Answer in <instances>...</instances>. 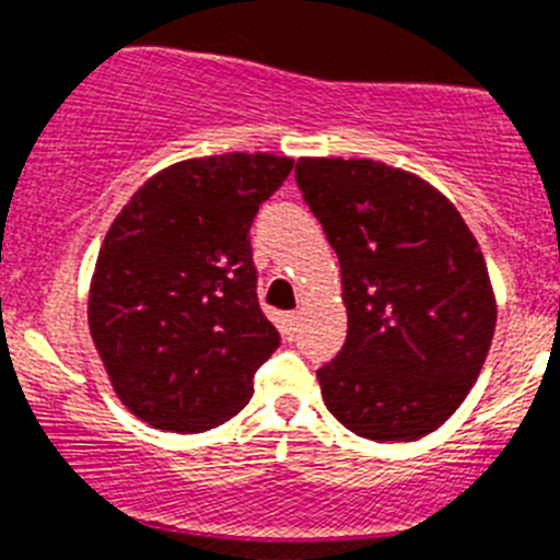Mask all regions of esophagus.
I'll list each match as a JSON object with an SVG mask.
<instances>
[{
    "mask_svg": "<svg viewBox=\"0 0 560 560\" xmlns=\"http://www.w3.org/2000/svg\"><path fill=\"white\" fill-rule=\"evenodd\" d=\"M299 324H301L299 312H287V315H284V335L287 337L295 335V331H299Z\"/></svg>",
    "mask_w": 560,
    "mask_h": 560,
    "instance_id": "esophagus-1",
    "label": "esophagus"
}]
</instances>
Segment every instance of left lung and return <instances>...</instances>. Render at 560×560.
I'll list each match as a JSON object with an SVG mask.
<instances>
[{"label":"left lung","mask_w":560,"mask_h":560,"mask_svg":"<svg viewBox=\"0 0 560 560\" xmlns=\"http://www.w3.org/2000/svg\"><path fill=\"white\" fill-rule=\"evenodd\" d=\"M340 259L349 335L317 371L331 416L368 441H418L463 405L497 329L486 259L432 184L371 159H299Z\"/></svg>","instance_id":"1"}]
</instances>
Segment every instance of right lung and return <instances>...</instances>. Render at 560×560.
Returning a JSON list of instances; mask_svg holds the SVG:
<instances>
[{"instance_id":"1","label":"right lung","mask_w":560,"mask_h":560,"mask_svg":"<svg viewBox=\"0 0 560 560\" xmlns=\"http://www.w3.org/2000/svg\"><path fill=\"white\" fill-rule=\"evenodd\" d=\"M292 159H186L144 180L100 248L89 329L110 385L155 430L206 432L254 396L279 349L256 299L250 223Z\"/></svg>"}]
</instances>
